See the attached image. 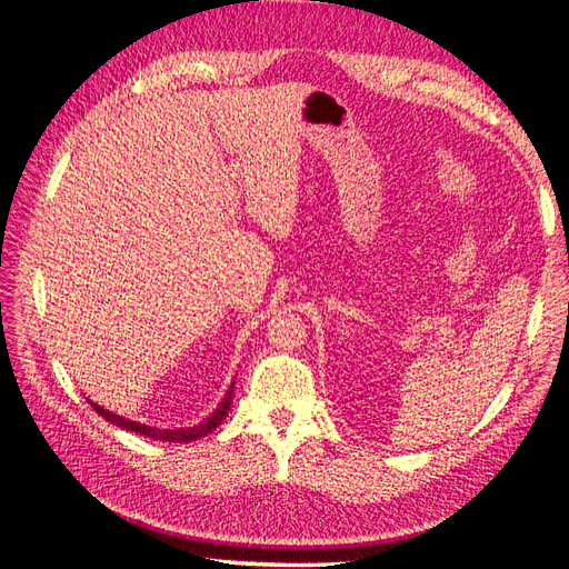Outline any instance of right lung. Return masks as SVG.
<instances>
[{
    "label": "right lung",
    "mask_w": 569,
    "mask_h": 569,
    "mask_svg": "<svg viewBox=\"0 0 569 569\" xmlns=\"http://www.w3.org/2000/svg\"><path fill=\"white\" fill-rule=\"evenodd\" d=\"M234 385V382H232ZM232 385H230V390L226 392V397H223V401L219 403V408L207 417V420H202L200 425H196V427H184V429H157V427H147V425H140V422H133V420H127V417H119V415H114V412H110V410H106V408H101V406H97V403H92V408L101 415V417H106L108 422H112L114 427H122V429H127V431H133V433H140V436H147V438H154V440H166V442H191V440H200L202 436H207V433H212L223 420H226V415H228V410H230V403H232Z\"/></svg>",
    "instance_id": "obj_1"
}]
</instances>
